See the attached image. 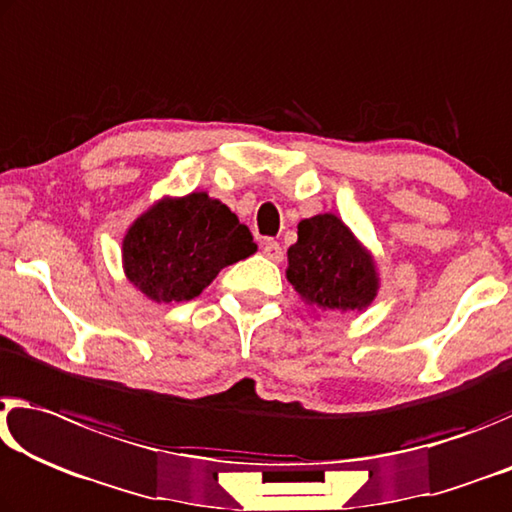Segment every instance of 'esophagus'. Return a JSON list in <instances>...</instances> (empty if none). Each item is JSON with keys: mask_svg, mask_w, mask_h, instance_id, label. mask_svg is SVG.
I'll return each mask as SVG.
<instances>
[{"mask_svg": "<svg viewBox=\"0 0 512 512\" xmlns=\"http://www.w3.org/2000/svg\"><path fill=\"white\" fill-rule=\"evenodd\" d=\"M263 254L270 258L274 263H281L283 261V249L276 240H265L263 242Z\"/></svg>", "mask_w": 512, "mask_h": 512, "instance_id": "esophagus-1", "label": "esophagus"}]
</instances>
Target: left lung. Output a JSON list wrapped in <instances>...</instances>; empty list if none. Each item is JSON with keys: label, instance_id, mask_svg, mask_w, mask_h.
<instances>
[{"label": "left lung", "instance_id": "left-lung-1", "mask_svg": "<svg viewBox=\"0 0 512 512\" xmlns=\"http://www.w3.org/2000/svg\"><path fill=\"white\" fill-rule=\"evenodd\" d=\"M286 276L306 304L322 311H363L379 290L372 254L333 213L299 222Z\"/></svg>", "mask_w": 512, "mask_h": 512}]
</instances>
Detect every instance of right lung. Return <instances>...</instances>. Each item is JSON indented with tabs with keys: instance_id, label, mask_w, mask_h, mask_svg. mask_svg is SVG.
<instances>
[{
	"instance_id": "add662e5",
	"label": "right lung",
	"mask_w": 512,
	"mask_h": 512,
	"mask_svg": "<svg viewBox=\"0 0 512 512\" xmlns=\"http://www.w3.org/2000/svg\"><path fill=\"white\" fill-rule=\"evenodd\" d=\"M254 251V238L229 206L206 192H190L161 199L129 226L122 263L142 295L172 304L199 297L222 267Z\"/></svg>"
}]
</instances>
